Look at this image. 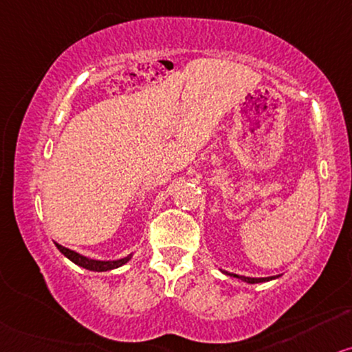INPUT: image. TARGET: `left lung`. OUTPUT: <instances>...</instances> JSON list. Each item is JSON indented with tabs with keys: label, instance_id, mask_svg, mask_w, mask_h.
Here are the masks:
<instances>
[{
	"label": "left lung",
	"instance_id": "1",
	"mask_svg": "<svg viewBox=\"0 0 352 352\" xmlns=\"http://www.w3.org/2000/svg\"><path fill=\"white\" fill-rule=\"evenodd\" d=\"M222 273H224V274H228V276H230V278H237V279H240V281H243V283H248V284L266 283V281H271V279H276V278H279V276H281V274H278V276H268V278H250V276H240V274H234V273H229V271H222Z\"/></svg>",
	"mask_w": 352,
	"mask_h": 352
}]
</instances>
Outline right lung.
<instances>
[{
	"label": "right lung",
	"instance_id": "1",
	"mask_svg": "<svg viewBox=\"0 0 352 352\" xmlns=\"http://www.w3.org/2000/svg\"><path fill=\"white\" fill-rule=\"evenodd\" d=\"M55 245H56L58 250L63 253V255L68 258V260L73 261L74 265L81 266V268H86L89 271H97V273L120 268V266L128 263V261H130L131 256H133V253H130V255L124 256V258H120V260H94V258L84 256V255H81V253L69 250V248L60 245V243H56V242H55Z\"/></svg>",
	"mask_w": 352,
	"mask_h": 352
}]
</instances>
